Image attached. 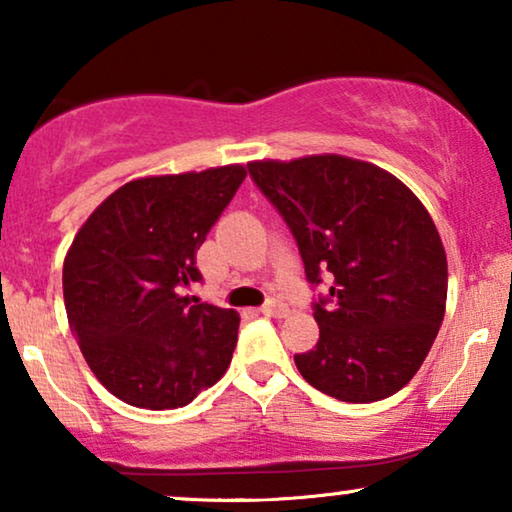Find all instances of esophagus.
Wrapping results in <instances>:
<instances>
[{"label": "esophagus", "mask_w": 512, "mask_h": 512, "mask_svg": "<svg viewBox=\"0 0 512 512\" xmlns=\"http://www.w3.org/2000/svg\"><path fill=\"white\" fill-rule=\"evenodd\" d=\"M259 313L266 315V318H285L287 306L280 304V301H276V299H271V301H266L262 308H259Z\"/></svg>", "instance_id": "1"}]
</instances>
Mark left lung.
Here are the masks:
<instances>
[{
    "instance_id": "1",
    "label": "left lung",
    "mask_w": 512,
    "mask_h": 512,
    "mask_svg": "<svg viewBox=\"0 0 512 512\" xmlns=\"http://www.w3.org/2000/svg\"><path fill=\"white\" fill-rule=\"evenodd\" d=\"M264 197L297 239L320 338L294 355L306 383L338 401L397 394L420 369L441 327L448 259L422 201L390 171L343 155L248 162Z\"/></svg>"
}]
</instances>
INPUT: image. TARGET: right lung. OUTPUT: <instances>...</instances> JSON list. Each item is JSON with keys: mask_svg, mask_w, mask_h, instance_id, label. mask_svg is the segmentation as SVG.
Listing matches in <instances>:
<instances>
[{"mask_svg": "<svg viewBox=\"0 0 512 512\" xmlns=\"http://www.w3.org/2000/svg\"><path fill=\"white\" fill-rule=\"evenodd\" d=\"M243 164L136 178L99 204L62 269L64 308L85 362L136 408L187 406L225 376L232 308L190 301L197 250L246 178Z\"/></svg>", "mask_w": 512, "mask_h": 512, "instance_id": "obj_1", "label": "right lung"}]
</instances>
